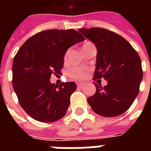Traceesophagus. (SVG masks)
<instances>
[{"label": "esophagus", "mask_w": 151, "mask_h": 151, "mask_svg": "<svg viewBox=\"0 0 151 151\" xmlns=\"http://www.w3.org/2000/svg\"><path fill=\"white\" fill-rule=\"evenodd\" d=\"M78 88H81L82 86H84V83H78Z\"/></svg>", "instance_id": "1"}]
</instances>
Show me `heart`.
<instances>
[{"label":"heart","instance_id":"obj_1","mask_svg":"<svg viewBox=\"0 0 151 151\" xmlns=\"http://www.w3.org/2000/svg\"><path fill=\"white\" fill-rule=\"evenodd\" d=\"M94 45L91 42H85L84 44V45L82 47V50L85 51V49H87L88 48H89L91 46H93ZM70 50H67L64 55V61L66 62L67 58H68V55ZM67 75L71 78L73 79H77V80H80V79H83L86 76L87 71L85 70V69L81 68V67H78V66H73L67 70Z\"/></svg>","mask_w":151,"mask_h":151}]
</instances>
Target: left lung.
Masks as SVG:
<instances>
[{
	"label": "left lung",
	"instance_id": "1",
	"mask_svg": "<svg viewBox=\"0 0 151 151\" xmlns=\"http://www.w3.org/2000/svg\"><path fill=\"white\" fill-rule=\"evenodd\" d=\"M78 30L97 48L93 80L104 78L108 82L104 87L94 83L96 92L88 98V103L103 117L122 114L139 92L143 74L140 57L124 37L114 32L98 27Z\"/></svg>",
	"mask_w": 151,
	"mask_h": 151
}]
</instances>
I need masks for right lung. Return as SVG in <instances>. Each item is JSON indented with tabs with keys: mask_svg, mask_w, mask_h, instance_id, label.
Masks as SVG:
<instances>
[{
	"mask_svg": "<svg viewBox=\"0 0 151 151\" xmlns=\"http://www.w3.org/2000/svg\"><path fill=\"white\" fill-rule=\"evenodd\" d=\"M85 40L74 29H48L25 41L12 63V85L20 106L41 122H53L65 116L74 82L51 84L52 74H60L64 55L70 46Z\"/></svg>",
	"mask_w": 151,
	"mask_h": 151,
	"instance_id": "obj_1",
	"label": "right lung"
}]
</instances>
